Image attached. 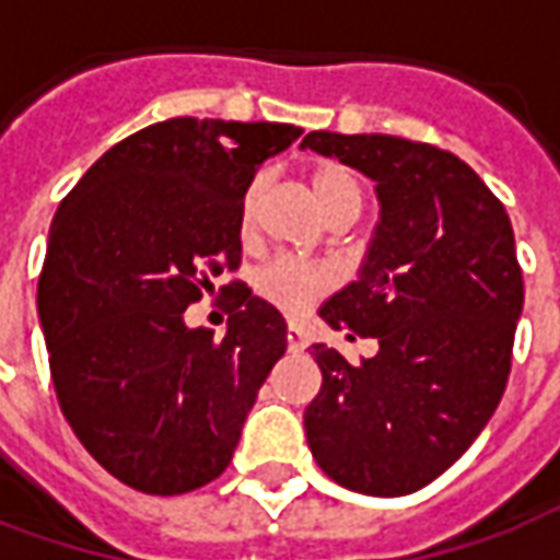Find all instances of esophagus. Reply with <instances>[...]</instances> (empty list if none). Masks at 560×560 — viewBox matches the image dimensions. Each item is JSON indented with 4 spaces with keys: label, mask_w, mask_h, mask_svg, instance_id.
<instances>
[{
    "label": "esophagus",
    "mask_w": 560,
    "mask_h": 560,
    "mask_svg": "<svg viewBox=\"0 0 560 560\" xmlns=\"http://www.w3.org/2000/svg\"><path fill=\"white\" fill-rule=\"evenodd\" d=\"M305 348V332L296 324H291L288 327V351L291 353H300Z\"/></svg>",
    "instance_id": "esophagus-1"
}]
</instances>
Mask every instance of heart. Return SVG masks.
Instances as JSON below:
<instances>
[{
    "mask_svg": "<svg viewBox=\"0 0 560 560\" xmlns=\"http://www.w3.org/2000/svg\"><path fill=\"white\" fill-rule=\"evenodd\" d=\"M312 191H315L317 203L324 212L345 203V200H360V185L345 167H320L312 176ZM252 207H255V191H248L243 203V219H252ZM332 284V272L320 264H308V260H296V257H279L267 267L260 269L257 276V293L272 303L281 312H303L305 305L312 303L315 296L327 291Z\"/></svg>",
    "mask_w": 560,
    "mask_h": 560,
    "instance_id": "b5f03b06",
    "label": "heart"
}]
</instances>
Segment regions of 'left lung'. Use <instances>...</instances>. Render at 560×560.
<instances>
[{"instance_id":"1","label":"left lung","mask_w":560,"mask_h":560,"mask_svg":"<svg viewBox=\"0 0 560 560\" xmlns=\"http://www.w3.org/2000/svg\"><path fill=\"white\" fill-rule=\"evenodd\" d=\"M303 149L369 176L381 207L357 281L320 305L377 353L351 365L312 345L324 384L303 417L308 450L351 492L411 494L462 458L504 396L525 303L513 228L453 152L332 131Z\"/></svg>"}]
</instances>
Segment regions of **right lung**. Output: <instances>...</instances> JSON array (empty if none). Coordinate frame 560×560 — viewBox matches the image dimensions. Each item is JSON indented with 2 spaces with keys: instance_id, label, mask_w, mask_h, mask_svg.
<instances>
[{
  "instance_id": "right-lung-1",
  "label": "right lung",
  "mask_w": 560,
  "mask_h": 560,
  "mask_svg": "<svg viewBox=\"0 0 560 560\" xmlns=\"http://www.w3.org/2000/svg\"><path fill=\"white\" fill-rule=\"evenodd\" d=\"M300 135L176 116L107 149L56 209L38 281L56 399L90 456L138 492L215 480L288 348L279 308L240 281L221 288L224 339L183 312L240 267L245 191Z\"/></svg>"
}]
</instances>
